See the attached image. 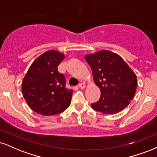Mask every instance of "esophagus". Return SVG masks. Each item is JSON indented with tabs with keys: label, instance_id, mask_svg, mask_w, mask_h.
I'll return each instance as SVG.
<instances>
[{
	"label": "esophagus",
	"instance_id": "esophagus-1",
	"mask_svg": "<svg viewBox=\"0 0 157 157\" xmlns=\"http://www.w3.org/2000/svg\"><path fill=\"white\" fill-rule=\"evenodd\" d=\"M79 88L81 89H84L85 88H86V85H85L84 83H80V85H79Z\"/></svg>",
	"mask_w": 157,
	"mask_h": 157
}]
</instances>
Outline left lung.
<instances>
[{"label":"left lung","mask_w":157,"mask_h":157,"mask_svg":"<svg viewBox=\"0 0 157 157\" xmlns=\"http://www.w3.org/2000/svg\"><path fill=\"white\" fill-rule=\"evenodd\" d=\"M94 80L101 91L100 100L91 108L105 114H114L127 107L134 98L137 79L125 61L114 52L101 50L85 55Z\"/></svg>","instance_id":"left-lung-1"}]
</instances>
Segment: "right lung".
Here are the masks:
<instances>
[{
  "label": "right lung",
  "mask_w": 157,
  "mask_h": 157,
  "mask_svg": "<svg viewBox=\"0 0 157 157\" xmlns=\"http://www.w3.org/2000/svg\"><path fill=\"white\" fill-rule=\"evenodd\" d=\"M64 54L48 50L32 63L22 81V94L29 108L44 116L62 113L71 103L72 90L57 71Z\"/></svg>",
  "instance_id": "1"
}]
</instances>
